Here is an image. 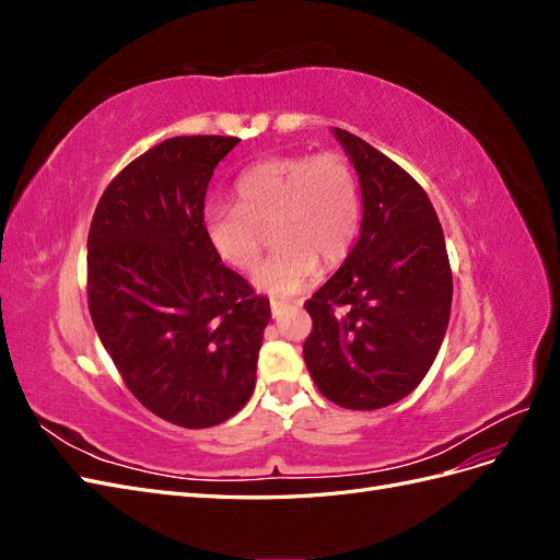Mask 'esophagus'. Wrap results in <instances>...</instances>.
<instances>
[{
  "label": "esophagus",
  "mask_w": 560,
  "mask_h": 560,
  "mask_svg": "<svg viewBox=\"0 0 560 560\" xmlns=\"http://www.w3.org/2000/svg\"><path fill=\"white\" fill-rule=\"evenodd\" d=\"M294 306H301V301H296V303H294ZM284 308H287V303H284V301H278V299H270V313H273V317H280Z\"/></svg>",
  "instance_id": "esophagus-1"
}]
</instances>
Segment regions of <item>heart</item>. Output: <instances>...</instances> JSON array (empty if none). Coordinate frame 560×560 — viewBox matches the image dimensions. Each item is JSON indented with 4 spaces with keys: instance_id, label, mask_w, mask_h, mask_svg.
Here are the masks:
<instances>
[{
    "instance_id": "1",
    "label": "heart",
    "mask_w": 560,
    "mask_h": 560,
    "mask_svg": "<svg viewBox=\"0 0 560 560\" xmlns=\"http://www.w3.org/2000/svg\"><path fill=\"white\" fill-rule=\"evenodd\" d=\"M235 202H212L202 214L212 249L235 270L257 264L273 226L276 249L254 284L276 296L308 287L322 268L341 264L362 226V194L350 163L327 154L273 156L249 165L233 184Z\"/></svg>"
}]
</instances>
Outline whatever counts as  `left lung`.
I'll list each match as a JSON object with an SVG mask.
<instances>
[{"mask_svg":"<svg viewBox=\"0 0 560 560\" xmlns=\"http://www.w3.org/2000/svg\"><path fill=\"white\" fill-rule=\"evenodd\" d=\"M334 132L360 175L362 233L303 303L313 319L303 360L329 401L374 411L425 378L448 327L453 273L422 186L358 135Z\"/></svg>","mask_w":560,"mask_h":560,"instance_id":"8db88e82","label":"left lung"}]
</instances>
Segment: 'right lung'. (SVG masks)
<instances>
[{
  "instance_id": "add662e5",
  "label": "right lung",
  "mask_w": 560,
  "mask_h": 560,
  "mask_svg": "<svg viewBox=\"0 0 560 560\" xmlns=\"http://www.w3.org/2000/svg\"><path fill=\"white\" fill-rule=\"evenodd\" d=\"M241 142L184 135L144 151L100 198L89 311L126 387L179 428H212L254 389L268 299L222 264L202 214L217 163Z\"/></svg>"
}]
</instances>
